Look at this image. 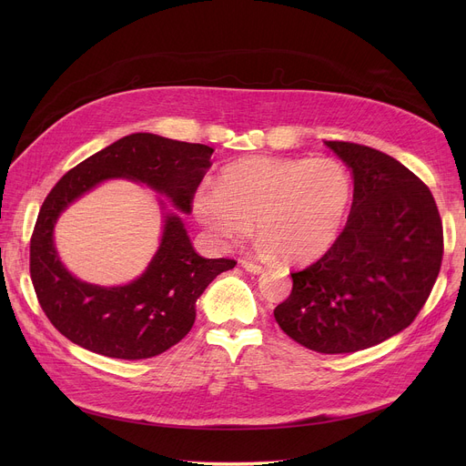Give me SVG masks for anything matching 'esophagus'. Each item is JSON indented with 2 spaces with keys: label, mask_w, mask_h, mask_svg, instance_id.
<instances>
[{
  "label": "esophagus",
  "mask_w": 466,
  "mask_h": 466,
  "mask_svg": "<svg viewBox=\"0 0 466 466\" xmlns=\"http://www.w3.org/2000/svg\"><path fill=\"white\" fill-rule=\"evenodd\" d=\"M241 268L252 275H259L265 271V268H261V265L258 263H252V261H247V259H241Z\"/></svg>",
  "instance_id": "34e87169"
}]
</instances>
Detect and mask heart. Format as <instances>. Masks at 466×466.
<instances>
[{
    "instance_id": "obj_1",
    "label": "heart",
    "mask_w": 466,
    "mask_h": 466,
    "mask_svg": "<svg viewBox=\"0 0 466 466\" xmlns=\"http://www.w3.org/2000/svg\"><path fill=\"white\" fill-rule=\"evenodd\" d=\"M350 195L338 160L250 157L227 166L218 186L198 187L193 210L221 247L247 238L254 219L261 254L309 263L339 238Z\"/></svg>"
}]
</instances>
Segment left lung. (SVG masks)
Here are the masks:
<instances>
[{
	"label": "left lung",
	"instance_id": "left-lung-1",
	"mask_svg": "<svg viewBox=\"0 0 466 466\" xmlns=\"http://www.w3.org/2000/svg\"><path fill=\"white\" fill-rule=\"evenodd\" d=\"M350 169L349 221L331 248L291 273L275 308L286 334L320 354H349L400 334L426 304L442 261V223L430 187L392 157L324 142Z\"/></svg>",
	"mask_w": 466,
	"mask_h": 466
}]
</instances>
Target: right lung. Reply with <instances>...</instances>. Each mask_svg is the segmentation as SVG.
I'll return each instance as SVG.
<instances>
[{
	"instance_id": "1",
	"label": "right lung",
	"mask_w": 466,
	"mask_h": 466,
	"mask_svg": "<svg viewBox=\"0 0 466 466\" xmlns=\"http://www.w3.org/2000/svg\"><path fill=\"white\" fill-rule=\"evenodd\" d=\"M214 149L137 132L66 173L46 197L31 238V280L51 324L72 343L116 360H146L177 345L195 322L197 299L236 261L198 256L164 198L158 250L125 286H96L74 277L58 258L55 225L79 197L105 180L128 178L155 189L184 214L210 169Z\"/></svg>"
}]
</instances>
